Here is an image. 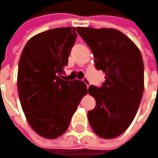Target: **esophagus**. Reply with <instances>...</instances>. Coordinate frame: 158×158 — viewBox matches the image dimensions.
Listing matches in <instances>:
<instances>
[{"mask_svg": "<svg viewBox=\"0 0 158 158\" xmlns=\"http://www.w3.org/2000/svg\"><path fill=\"white\" fill-rule=\"evenodd\" d=\"M83 81H84V83L85 85H86V86H87V87H88V86H89L90 85V82H89V80H88V79H86V78H84V79H83Z\"/></svg>", "mask_w": 158, "mask_h": 158, "instance_id": "esophagus-1", "label": "esophagus"}]
</instances>
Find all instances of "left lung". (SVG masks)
<instances>
[{
    "mask_svg": "<svg viewBox=\"0 0 158 158\" xmlns=\"http://www.w3.org/2000/svg\"><path fill=\"white\" fill-rule=\"evenodd\" d=\"M77 32L90 47L97 70L106 74L101 87H88L96 101L87 114L91 128L101 138H115L133 122L143 97L142 54L131 39L114 29L78 27Z\"/></svg>",
    "mask_w": 158,
    "mask_h": 158,
    "instance_id": "1",
    "label": "left lung"
}]
</instances>
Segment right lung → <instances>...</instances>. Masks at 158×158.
I'll list each match as a JSON object with an SVG mask.
<instances>
[{"label":"right lung","instance_id":"obj_1","mask_svg":"<svg viewBox=\"0 0 158 158\" xmlns=\"http://www.w3.org/2000/svg\"><path fill=\"white\" fill-rule=\"evenodd\" d=\"M76 28H56L31 37L23 50L17 73L20 102L32 129L55 139L64 133L83 96L86 85L62 78L67 66Z\"/></svg>","mask_w":158,"mask_h":158}]
</instances>
